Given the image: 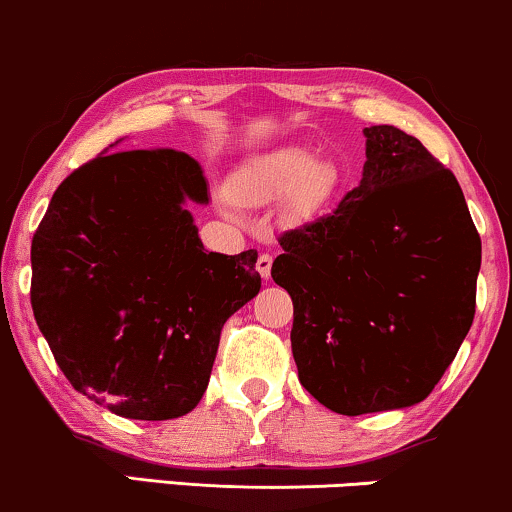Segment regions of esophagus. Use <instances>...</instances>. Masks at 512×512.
Here are the masks:
<instances>
[{
  "label": "esophagus",
  "mask_w": 512,
  "mask_h": 512,
  "mask_svg": "<svg viewBox=\"0 0 512 512\" xmlns=\"http://www.w3.org/2000/svg\"><path fill=\"white\" fill-rule=\"evenodd\" d=\"M257 272H260L262 279H269L272 276V255H267V252H262L260 257H257Z\"/></svg>",
  "instance_id": "obj_1"
}]
</instances>
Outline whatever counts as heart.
<instances>
[{"instance_id":"obj_1","label":"heart","mask_w":512,"mask_h":512,"mask_svg":"<svg viewBox=\"0 0 512 512\" xmlns=\"http://www.w3.org/2000/svg\"><path fill=\"white\" fill-rule=\"evenodd\" d=\"M334 166L317 162L305 147H283L257 157L233 178L231 195L238 205L260 207L288 195V212L305 219L322 209L336 193Z\"/></svg>"}]
</instances>
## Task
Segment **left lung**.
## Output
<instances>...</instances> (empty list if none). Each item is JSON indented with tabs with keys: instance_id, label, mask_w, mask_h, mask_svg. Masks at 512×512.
<instances>
[{
	"instance_id": "8db88e82",
	"label": "left lung",
	"mask_w": 512,
	"mask_h": 512,
	"mask_svg": "<svg viewBox=\"0 0 512 512\" xmlns=\"http://www.w3.org/2000/svg\"><path fill=\"white\" fill-rule=\"evenodd\" d=\"M360 186L281 233L272 279L293 300L300 384L338 415L434 391L470 331L482 240L458 178L396 126L365 128Z\"/></svg>"
}]
</instances>
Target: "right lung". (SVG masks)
<instances>
[{"label": "right lung", "mask_w": 512, "mask_h": 512, "mask_svg": "<svg viewBox=\"0 0 512 512\" xmlns=\"http://www.w3.org/2000/svg\"><path fill=\"white\" fill-rule=\"evenodd\" d=\"M186 152L100 155L54 190L30 248V305L64 377L128 420L200 403L226 319L260 293L257 250L205 252Z\"/></svg>", "instance_id": "add662e5"}]
</instances>
